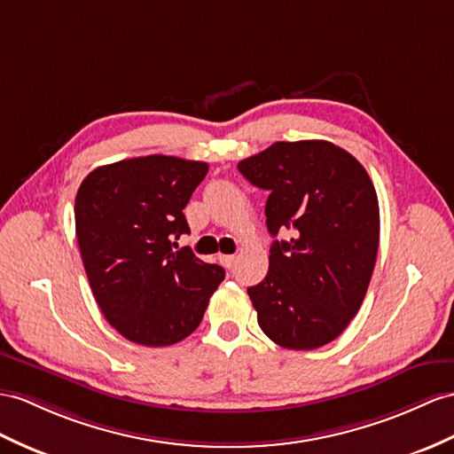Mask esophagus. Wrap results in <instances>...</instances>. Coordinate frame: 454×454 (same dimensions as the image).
<instances>
[{"label": "esophagus", "instance_id": "34e87169", "mask_svg": "<svg viewBox=\"0 0 454 454\" xmlns=\"http://www.w3.org/2000/svg\"><path fill=\"white\" fill-rule=\"evenodd\" d=\"M219 262L225 265V268H233L235 262H237V256L235 254H219Z\"/></svg>", "mask_w": 454, "mask_h": 454}]
</instances>
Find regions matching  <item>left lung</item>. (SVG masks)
Returning a JSON list of instances; mask_svg holds the SVG:
<instances>
[{"label":"left lung","mask_w":454,"mask_h":454,"mask_svg":"<svg viewBox=\"0 0 454 454\" xmlns=\"http://www.w3.org/2000/svg\"><path fill=\"white\" fill-rule=\"evenodd\" d=\"M268 191L273 240L263 281L248 286L262 331L291 350L337 339L360 310L380 247V204L362 163L327 140L275 142L239 161Z\"/></svg>","instance_id":"1"}]
</instances>
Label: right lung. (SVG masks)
I'll return each mask as SVG.
<instances>
[{"label": "right lung", "instance_id": "obj_1", "mask_svg": "<svg viewBox=\"0 0 454 454\" xmlns=\"http://www.w3.org/2000/svg\"><path fill=\"white\" fill-rule=\"evenodd\" d=\"M207 163L144 156L102 165L74 198L81 256L99 310L125 339L169 347L200 325L221 265L173 252L191 233L183 214Z\"/></svg>", "mask_w": 454, "mask_h": 454}]
</instances>
